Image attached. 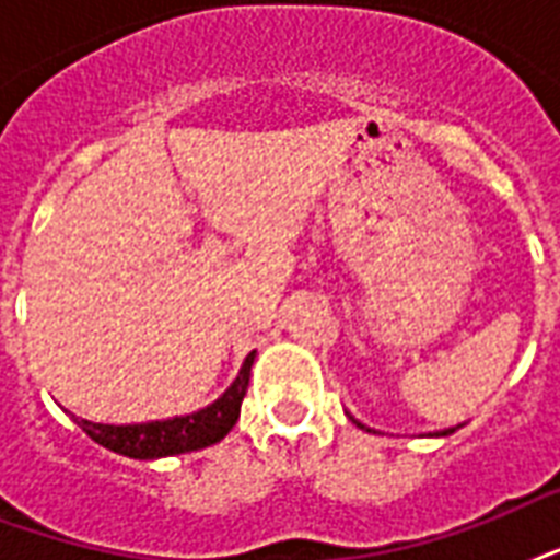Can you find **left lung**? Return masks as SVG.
<instances>
[{"label":"left lung","instance_id":"1","mask_svg":"<svg viewBox=\"0 0 560 560\" xmlns=\"http://www.w3.org/2000/svg\"><path fill=\"white\" fill-rule=\"evenodd\" d=\"M363 427V424H360ZM453 430H456V427H451V430H442V433H435V435H447V433H453Z\"/></svg>","mask_w":560,"mask_h":560}]
</instances>
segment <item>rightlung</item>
<instances>
[{
  "mask_svg": "<svg viewBox=\"0 0 560 560\" xmlns=\"http://www.w3.org/2000/svg\"><path fill=\"white\" fill-rule=\"evenodd\" d=\"M253 360L255 351L244 360L235 383L214 404L197 409L191 416L148 421V424H95L86 418H74V421L92 442H98L101 447L113 453H121V456H130V459H160V456H174V453L202 451V447L220 442L235 427L237 416H241V400L249 386Z\"/></svg>",
  "mask_w": 560,
  "mask_h": 560,
  "instance_id": "obj_1",
  "label": "right lung"
}]
</instances>
